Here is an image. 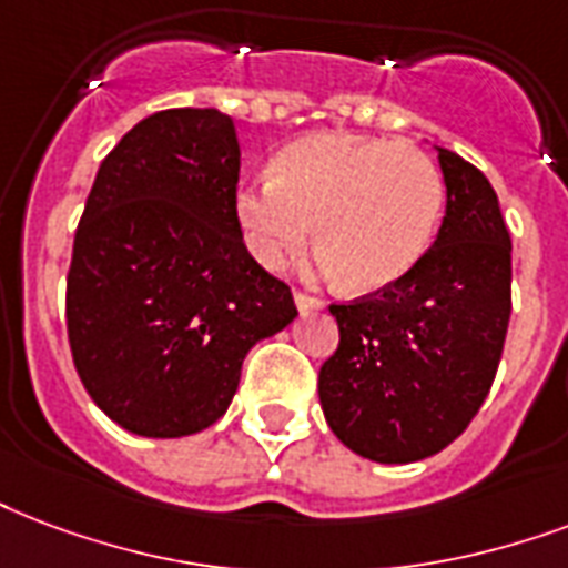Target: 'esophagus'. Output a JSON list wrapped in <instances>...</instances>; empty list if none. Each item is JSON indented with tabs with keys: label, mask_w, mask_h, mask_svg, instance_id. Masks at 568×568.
Here are the masks:
<instances>
[{
	"label": "esophagus",
	"mask_w": 568,
	"mask_h": 568,
	"mask_svg": "<svg viewBox=\"0 0 568 568\" xmlns=\"http://www.w3.org/2000/svg\"><path fill=\"white\" fill-rule=\"evenodd\" d=\"M294 303H297V310H301V313H306V310H322L324 306L318 297H313V294H306V292H294Z\"/></svg>",
	"instance_id": "obj_1"
}]
</instances>
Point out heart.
I'll return each mask as SVG.
<instances>
[{
	"label": "heart",
	"mask_w": 568,
	"mask_h": 568,
	"mask_svg": "<svg viewBox=\"0 0 568 568\" xmlns=\"http://www.w3.org/2000/svg\"><path fill=\"white\" fill-rule=\"evenodd\" d=\"M274 175L237 190L250 253L276 271L318 237V265L345 288L384 292L414 271L435 241L447 184L408 142L313 133L274 158Z\"/></svg>",
	"instance_id": "b5f03b06"
}]
</instances>
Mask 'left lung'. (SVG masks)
I'll use <instances>...</instances> for the list:
<instances>
[{
	"label": "left lung",
	"instance_id": "1",
	"mask_svg": "<svg viewBox=\"0 0 568 568\" xmlns=\"http://www.w3.org/2000/svg\"><path fill=\"white\" fill-rule=\"evenodd\" d=\"M447 214L414 271L331 303L339 348L318 372L333 435L357 456L408 465L440 453L483 408L513 313V241L488 179L438 149Z\"/></svg>",
	"mask_w": 568,
	"mask_h": 568
}]
</instances>
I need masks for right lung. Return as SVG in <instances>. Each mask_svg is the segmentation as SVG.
Here are the masks:
<instances>
[{
	"instance_id": "1",
	"label": "right lung",
	"mask_w": 568,
	"mask_h": 568,
	"mask_svg": "<svg viewBox=\"0 0 568 568\" xmlns=\"http://www.w3.org/2000/svg\"><path fill=\"white\" fill-rule=\"evenodd\" d=\"M235 124L163 110L103 158L68 271L82 387L121 428L184 438L223 417L255 342L294 322L292 288L246 253Z\"/></svg>"
}]
</instances>
